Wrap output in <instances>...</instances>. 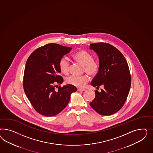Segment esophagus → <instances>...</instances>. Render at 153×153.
<instances>
[{
  "instance_id": "1",
  "label": "esophagus",
  "mask_w": 153,
  "mask_h": 153,
  "mask_svg": "<svg viewBox=\"0 0 153 153\" xmlns=\"http://www.w3.org/2000/svg\"><path fill=\"white\" fill-rule=\"evenodd\" d=\"M85 90V89H84V88H77V91H83Z\"/></svg>"
}]
</instances>
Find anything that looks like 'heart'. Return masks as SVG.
Returning a JSON list of instances; mask_svg holds the SVG:
<instances>
[{"instance_id": "1", "label": "heart", "mask_w": 153, "mask_h": 153, "mask_svg": "<svg viewBox=\"0 0 153 153\" xmlns=\"http://www.w3.org/2000/svg\"><path fill=\"white\" fill-rule=\"evenodd\" d=\"M73 57L79 63L83 65L84 72L88 74L94 76L97 74L100 70V63L97 60L93 59L92 56L84 50H80L76 52ZM59 66L60 71L65 74H69L70 68V61L68 58L63 56L60 59ZM89 77L86 74L82 76H71L66 79L68 84L77 88H83L88 82Z\"/></svg>"}]
</instances>
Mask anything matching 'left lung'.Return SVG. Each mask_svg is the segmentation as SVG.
<instances>
[{"instance_id":"1","label":"left lung","mask_w":153,"mask_h":153,"mask_svg":"<svg viewBox=\"0 0 153 153\" xmlns=\"http://www.w3.org/2000/svg\"><path fill=\"white\" fill-rule=\"evenodd\" d=\"M90 49L97 53L100 63L91 85L103 88L100 92L95 91V97L90 105L99 114L110 116L120 110L128 97L131 83L129 67L123 54L109 44H91Z\"/></svg>"}]
</instances>
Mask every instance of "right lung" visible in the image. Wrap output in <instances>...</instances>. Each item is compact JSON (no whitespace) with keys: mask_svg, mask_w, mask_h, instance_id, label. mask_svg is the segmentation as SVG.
Here are the masks:
<instances>
[{"mask_svg":"<svg viewBox=\"0 0 153 153\" xmlns=\"http://www.w3.org/2000/svg\"><path fill=\"white\" fill-rule=\"evenodd\" d=\"M72 48L51 43L37 48L27 60L23 75V88L36 111L43 116H56L70 102L76 88L68 84L62 88L59 63Z\"/></svg>","mask_w":153,"mask_h":153,"instance_id":"right-lung-1","label":"right lung"}]
</instances>
